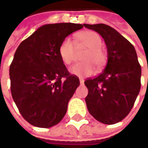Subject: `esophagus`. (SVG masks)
Masks as SVG:
<instances>
[{
    "mask_svg": "<svg viewBox=\"0 0 148 148\" xmlns=\"http://www.w3.org/2000/svg\"><path fill=\"white\" fill-rule=\"evenodd\" d=\"M80 84H81V85H83V84H84V81H83V79H80Z\"/></svg>",
    "mask_w": 148,
    "mask_h": 148,
    "instance_id": "34e87169",
    "label": "esophagus"
}]
</instances>
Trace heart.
Wrapping results in <instances>:
<instances>
[{"label": "heart", "instance_id": "obj_1", "mask_svg": "<svg viewBox=\"0 0 148 148\" xmlns=\"http://www.w3.org/2000/svg\"><path fill=\"white\" fill-rule=\"evenodd\" d=\"M76 41L79 45L87 48V50L82 57V60L84 62L73 66L71 68V72L78 77L90 76L95 71V65L101 67L106 62V53L101 49V37L96 32L87 30L77 34ZM75 52L74 42L70 38H65L61 42L58 48V53L64 64L70 65L74 61Z\"/></svg>", "mask_w": 148, "mask_h": 148}]
</instances>
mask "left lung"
Segmentation results:
<instances>
[{
    "instance_id": "left-lung-1",
    "label": "left lung",
    "mask_w": 148,
    "mask_h": 148,
    "mask_svg": "<svg viewBox=\"0 0 148 148\" xmlns=\"http://www.w3.org/2000/svg\"><path fill=\"white\" fill-rule=\"evenodd\" d=\"M84 27L99 33L107 47L108 62L98 77L85 81L88 89L86 103L99 122L114 124L131 111L141 88V66L133 44L105 24Z\"/></svg>"
}]
</instances>
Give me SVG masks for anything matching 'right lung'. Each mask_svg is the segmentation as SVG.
I'll return each instance as SVG.
<instances>
[{
    "mask_svg": "<svg viewBox=\"0 0 148 148\" xmlns=\"http://www.w3.org/2000/svg\"><path fill=\"white\" fill-rule=\"evenodd\" d=\"M84 25L41 26L17 48L10 66L12 98L23 118L38 128L58 124L80 85L67 71L58 53L61 42Z\"/></svg>",
    "mask_w": 148,
    "mask_h": 148,
    "instance_id": "1",
    "label": "right lung"
}]
</instances>
